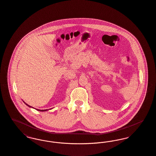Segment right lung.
<instances>
[{
	"instance_id": "add662e5",
	"label": "right lung",
	"mask_w": 156,
	"mask_h": 156,
	"mask_svg": "<svg viewBox=\"0 0 156 156\" xmlns=\"http://www.w3.org/2000/svg\"><path fill=\"white\" fill-rule=\"evenodd\" d=\"M24 103L25 104V105H27V106H28L29 108H32V107H31V106H30V105H27V103H25L24 101ZM35 109L37 110H38V111H40V112H46V111H47V110H48V109H46V110H40V109H37V108H35ZM50 109H51V108H50ZM49 110H50V109H49Z\"/></svg>"
}]
</instances>
